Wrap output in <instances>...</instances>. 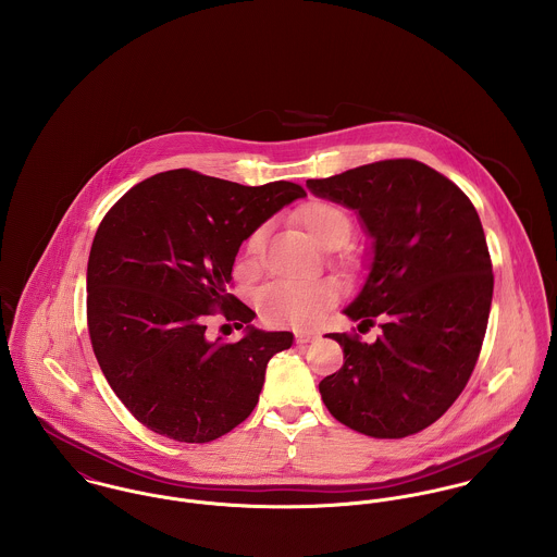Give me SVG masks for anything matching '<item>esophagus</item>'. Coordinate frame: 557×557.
I'll list each match as a JSON object with an SVG mask.
<instances>
[{"label": "esophagus", "mask_w": 557, "mask_h": 557, "mask_svg": "<svg viewBox=\"0 0 557 557\" xmlns=\"http://www.w3.org/2000/svg\"><path fill=\"white\" fill-rule=\"evenodd\" d=\"M318 338L315 332H296V343L298 345H307V343H313Z\"/></svg>", "instance_id": "34e87169"}]
</instances>
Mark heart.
Listing matches in <instances>:
<instances>
[{
	"mask_svg": "<svg viewBox=\"0 0 557 557\" xmlns=\"http://www.w3.org/2000/svg\"><path fill=\"white\" fill-rule=\"evenodd\" d=\"M298 221L323 248H341L354 234V221L349 212L325 199H313L298 210ZM265 236V225L257 227L244 248L248 255H257ZM338 289L334 281H278L268 285L257 296L259 315L274 325L313 327L334 307Z\"/></svg>",
	"mask_w": 557,
	"mask_h": 557,
	"instance_id": "heart-1",
	"label": "heart"
}]
</instances>
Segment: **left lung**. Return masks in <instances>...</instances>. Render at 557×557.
<instances>
[{
  "label": "left lung",
  "mask_w": 557,
  "mask_h": 557,
  "mask_svg": "<svg viewBox=\"0 0 557 557\" xmlns=\"http://www.w3.org/2000/svg\"><path fill=\"white\" fill-rule=\"evenodd\" d=\"M307 188L358 214L371 263L343 313L360 325L382 319L375 343L327 334L345 362L321 380V398L358 433L413 435L463 393L486 332L493 270L476 208L457 184L411 159L307 180Z\"/></svg>",
  "instance_id": "obj_1"
}]
</instances>
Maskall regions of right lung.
Returning a JSON list of instances; mask_svg holds the SVG:
<instances>
[{"mask_svg": "<svg viewBox=\"0 0 557 557\" xmlns=\"http://www.w3.org/2000/svg\"><path fill=\"white\" fill-rule=\"evenodd\" d=\"M300 197L294 182L242 186L173 169L102 219L87 261L89 338L113 393L154 433L206 444L255 409L270 358L294 334L250 325L232 270L242 242ZM212 310L247 323L238 344L205 336Z\"/></svg>", "mask_w": 557, "mask_h": 557, "instance_id": "right-lung-1", "label": "right lung"}]
</instances>
